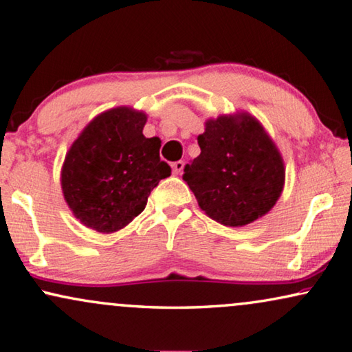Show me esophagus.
<instances>
[{
	"label": "esophagus",
	"mask_w": 352,
	"mask_h": 352,
	"mask_svg": "<svg viewBox=\"0 0 352 352\" xmlns=\"http://www.w3.org/2000/svg\"><path fill=\"white\" fill-rule=\"evenodd\" d=\"M183 167H185V161L178 160L175 163H172V170H174L175 175H180L183 172Z\"/></svg>",
	"instance_id": "34e87169"
}]
</instances>
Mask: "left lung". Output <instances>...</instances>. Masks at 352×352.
Segmentation results:
<instances>
[{"instance_id":"left-lung-1","label":"left lung","mask_w":352,"mask_h":352,"mask_svg":"<svg viewBox=\"0 0 352 352\" xmlns=\"http://www.w3.org/2000/svg\"><path fill=\"white\" fill-rule=\"evenodd\" d=\"M197 141L200 155L185 166L183 180L211 219L241 227L276 205L285 169L255 117L238 114L208 120Z\"/></svg>"}]
</instances>
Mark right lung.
<instances>
[{
  "label": "right lung",
  "mask_w": 352,
  "mask_h": 352,
  "mask_svg": "<svg viewBox=\"0 0 352 352\" xmlns=\"http://www.w3.org/2000/svg\"><path fill=\"white\" fill-rule=\"evenodd\" d=\"M147 116L114 108L96 117L65 156L60 185L70 210L86 227L113 233L146 208L170 166L160 158L161 141L146 138Z\"/></svg>",
  "instance_id": "add662e5"
}]
</instances>
